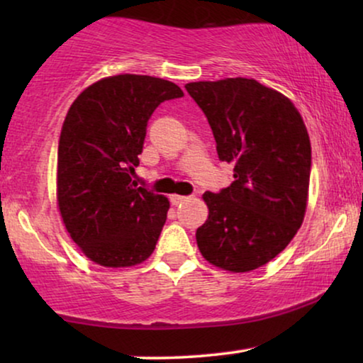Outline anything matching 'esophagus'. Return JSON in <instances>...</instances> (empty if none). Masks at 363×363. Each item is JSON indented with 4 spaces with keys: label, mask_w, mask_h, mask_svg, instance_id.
<instances>
[{
    "label": "esophagus",
    "mask_w": 363,
    "mask_h": 363,
    "mask_svg": "<svg viewBox=\"0 0 363 363\" xmlns=\"http://www.w3.org/2000/svg\"><path fill=\"white\" fill-rule=\"evenodd\" d=\"M188 196H182V195H170V201L172 205H180V203L186 201Z\"/></svg>",
    "instance_id": "obj_1"
}]
</instances>
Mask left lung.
Wrapping results in <instances>:
<instances>
[{"label": "left lung", "mask_w": 363, "mask_h": 363, "mask_svg": "<svg viewBox=\"0 0 363 363\" xmlns=\"http://www.w3.org/2000/svg\"><path fill=\"white\" fill-rule=\"evenodd\" d=\"M210 123L221 162L235 182L203 195L208 220L196 230L201 256L230 272H247L279 255L304 221L311 140L284 94L255 79L186 84Z\"/></svg>", "instance_id": "obj_1"}]
</instances>
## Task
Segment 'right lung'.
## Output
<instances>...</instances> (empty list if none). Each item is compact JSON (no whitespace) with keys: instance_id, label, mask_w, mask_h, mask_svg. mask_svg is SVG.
Returning <instances> with one entry per match:
<instances>
[{"instance_id":"obj_1","label":"right lung","mask_w":363,"mask_h":363,"mask_svg":"<svg viewBox=\"0 0 363 363\" xmlns=\"http://www.w3.org/2000/svg\"><path fill=\"white\" fill-rule=\"evenodd\" d=\"M182 96L165 79L118 74L91 84L69 107L57 148V206L69 236L96 264L137 266L155 250L170 201L130 175L153 111Z\"/></svg>"}]
</instances>
